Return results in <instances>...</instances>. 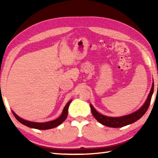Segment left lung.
Segmentation results:
<instances>
[{
	"label": "left lung",
	"mask_w": 158,
	"mask_h": 158,
	"mask_svg": "<svg viewBox=\"0 0 158 158\" xmlns=\"http://www.w3.org/2000/svg\"><path fill=\"white\" fill-rule=\"evenodd\" d=\"M153 90L154 82H153L151 89L150 90L148 98H147L145 102L143 103V105L137 111L133 112L132 114L119 117H110L105 116V115L101 114L96 111L91 104H90L91 112L93 116L95 117V118L99 123H100L101 124L104 125H106V126L109 127H121L126 126L127 125L132 124L133 123L138 121L139 119H140L145 114L146 111L148 110L150 103H151V98L153 93Z\"/></svg>",
	"instance_id": "left-lung-1"
}]
</instances>
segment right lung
<instances>
[{
	"label": "right lung",
	"instance_id": "add662e5",
	"mask_svg": "<svg viewBox=\"0 0 158 158\" xmlns=\"http://www.w3.org/2000/svg\"><path fill=\"white\" fill-rule=\"evenodd\" d=\"M72 102V100H69L68 103L66 104V105L64 107L62 114H61L60 116L57 118L56 119L53 120V121H48V122H44V123H37V122H32L29 121H26L23 118H21L18 115L16 114L14 111H12V114H14L15 117L16 119L19 122H20L23 125H26V126L29 127L31 128H35V129L37 130H49L52 129V128H54L60 125L62 123L65 121L66 119L67 116H68V108L69 106V104Z\"/></svg>",
	"mask_w": 158,
	"mask_h": 158
}]
</instances>
